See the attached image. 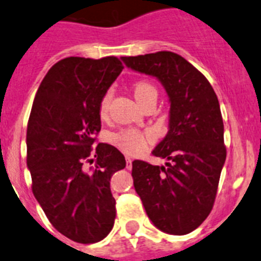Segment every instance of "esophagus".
<instances>
[{
	"mask_svg": "<svg viewBox=\"0 0 261 261\" xmlns=\"http://www.w3.org/2000/svg\"><path fill=\"white\" fill-rule=\"evenodd\" d=\"M126 169L127 170L133 169V161H131L128 157H126Z\"/></svg>",
	"mask_w": 261,
	"mask_h": 261,
	"instance_id": "1",
	"label": "esophagus"
}]
</instances>
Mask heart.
Returning <instances> with one entry per match:
<instances>
[{
	"label": "heart",
	"instance_id": "heart-1",
	"mask_svg": "<svg viewBox=\"0 0 261 261\" xmlns=\"http://www.w3.org/2000/svg\"><path fill=\"white\" fill-rule=\"evenodd\" d=\"M135 99L142 106L147 99L152 96H157V90L150 82L145 80H139L133 86ZM112 99V91L108 90L106 94L101 96L100 103H99V113L100 117H106L108 112L109 103ZM112 144L116 145L118 149L128 155H138L144 152L153 140V136L149 133H143V131L135 130V128H126V130L118 131L109 136Z\"/></svg>",
	"mask_w": 261,
	"mask_h": 261
}]
</instances>
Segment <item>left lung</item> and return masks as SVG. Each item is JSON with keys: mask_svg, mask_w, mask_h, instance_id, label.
<instances>
[{"mask_svg": "<svg viewBox=\"0 0 261 261\" xmlns=\"http://www.w3.org/2000/svg\"><path fill=\"white\" fill-rule=\"evenodd\" d=\"M160 80L170 97L169 133L152 152L166 166L133 162V179L148 218L162 232L188 234L211 213L226 157L218 96L207 79L177 54L122 57Z\"/></svg>", "mask_w": 261, "mask_h": 261, "instance_id": "obj_1", "label": "left lung"}]
</instances>
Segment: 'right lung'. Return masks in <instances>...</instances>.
<instances>
[{
	"instance_id": "add662e5",
	"label": "right lung",
	"mask_w": 261,
	"mask_h": 261,
	"mask_svg": "<svg viewBox=\"0 0 261 261\" xmlns=\"http://www.w3.org/2000/svg\"><path fill=\"white\" fill-rule=\"evenodd\" d=\"M122 69L116 57L65 58L50 68L32 106L27 127L32 192L54 228L74 242H99L116 219L111 177L125 169V157L113 145L92 148L101 128L100 99Z\"/></svg>"
}]
</instances>
